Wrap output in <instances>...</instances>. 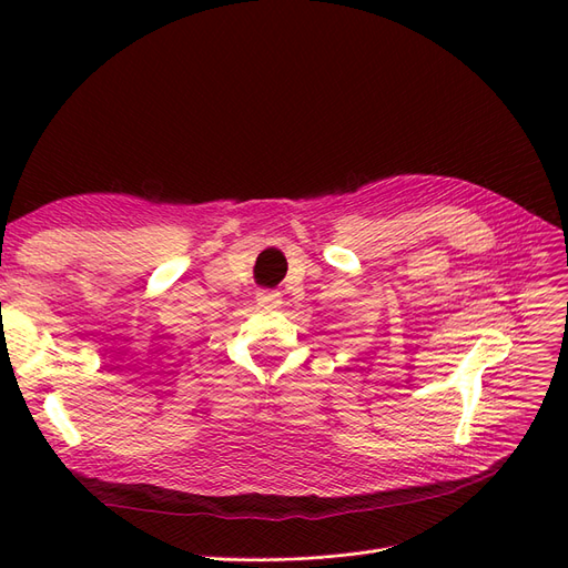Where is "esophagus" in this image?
Masks as SVG:
<instances>
[{
    "label": "esophagus",
    "mask_w": 568,
    "mask_h": 568,
    "mask_svg": "<svg viewBox=\"0 0 568 568\" xmlns=\"http://www.w3.org/2000/svg\"><path fill=\"white\" fill-rule=\"evenodd\" d=\"M255 298H257V303H263V305H280L282 303L280 291H272V288H261L255 294Z\"/></svg>",
    "instance_id": "esophagus-1"
}]
</instances>
